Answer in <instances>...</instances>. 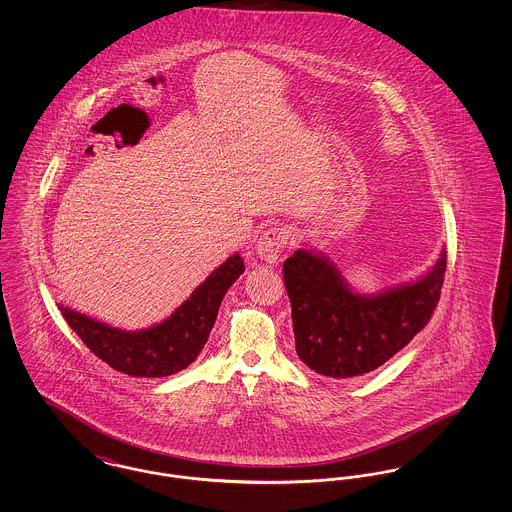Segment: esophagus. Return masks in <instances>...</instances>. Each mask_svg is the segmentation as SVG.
I'll list each match as a JSON object with an SVG mask.
<instances>
[{
    "mask_svg": "<svg viewBox=\"0 0 512 512\" xmlns=\"http://www.w3.org/2000/svg\"><path fill=\"white\" fill-rule=\"evenodd\" d=\"M290 230L288 228H268L265 232H261V236L255 242V253L259 255L261 261H265L268 265H276L286 249V245L290 244Z\"/></svg>",
    "mask_w": 512,
    "mask_h": 512,
    "instance_id": "1",
    "label": "esophagus"
}]
</instances>
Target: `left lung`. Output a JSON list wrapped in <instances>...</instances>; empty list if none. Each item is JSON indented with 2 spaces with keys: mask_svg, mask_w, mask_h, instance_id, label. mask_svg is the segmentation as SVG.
I'll return each instance as SVG.
<instances>
[{
  "mask_svg": "<svg viewBox=\"0 0 512 512\" xmlns=\"http://www.w3.org/2000/svg\"><path fill=\"white\" fill-rule=\"evenodd\" d=\"M447 251L422 278L386 292L351 290L322 253L297 249L284 263L295 351L322 376H363L384 365L430 322L439 301Z\"/></svg>",
  "mask_w": 512,
  "mask_h": 512,
  "instance_id": "1",
  "label": "left lung"
}]
</instances>
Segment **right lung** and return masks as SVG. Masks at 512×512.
Returning a JSON list of instances; mask_svg holds the SVG:
<instances>
[{"instance_id": "add662e5", "label": "right lung", "mask_w": 512, "mask_h": 512, "mask_svg": "<svg viewBox=\"0 0 512 512\" xmlns=\"http://www.w3.org/2000/svg\"><path fill=\"white\" fill-rule=\"evenodd\" d=\"M238 253L215 268L172 313L146 330H121L59 305L67 324L107 365L128 376H171L192 365L219 315L220 301L244 272Z\"/></svg>"}]
</instances>
